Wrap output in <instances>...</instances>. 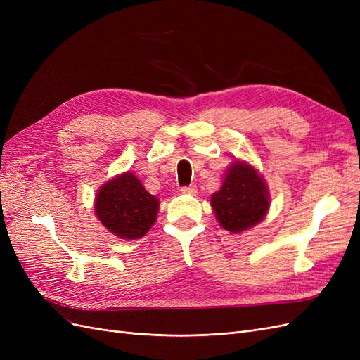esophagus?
<instances>
[{
  "instance_id": "obj_1",
  "label": "esophagus",
  "mask_w": 360,
  "mask_h": 360,
  "mask_svg": "<svg viewBox=\"0 0 360 360\" xmlns=\"http://www.w3.org/2000/svg\"><path fill=\"white\" fill-rule=\"evenodd\" d=\"M180 191L186 195H195L197 193V186H195V184H191V186H183Z\"/></svg>"
}]
</instances>
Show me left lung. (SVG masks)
<instances>
[{"label": "left lung", "mask_w": 360, "mask_h": 360, "mask_svg": "<svg viewBox=\"0 0 360 360\" xmlns=\"http://www.w3.org/2000/svg\"><path fill=\"white\" fill-rule=\"evenodd\" d=\"M269 200L267 184L258 171L236 160L225 174L221 189L212 195L210 204L222 228L240 233L264 219Z\"/></svg>", "instance_id": "obj_1"}]
</instances>
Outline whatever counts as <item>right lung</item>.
I'll return each instance as SVG.
<instances>
[{
	"mask_svg": "<svg viewBox=\"0 0 360 360\" xmlns=\"http://www.w3.org/2000/svg\"><path fill=\"white\" fill-rule=\"evenodd\" d=\"M96 216L120 238L135 240L147 234L159 212V200L146 191L135 174L106 181L96 195Z\"/></svg>",
	"mask_w": 360,
	"mask_h": 360,
	"instance_id": "add662e5",
	"label": "right lung"
}]
</instances>
